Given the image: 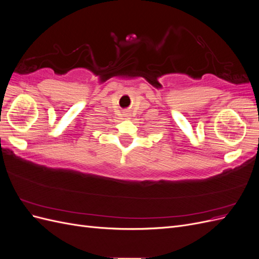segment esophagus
<instances>
[{"mask_svg":"<svg viewBox=\"0 0 259 259\" xmlns=\"http://www.w3.org/2000/svg\"><path fill=\"white\" fill-rule=\"evenodd\" d=\"M128 114H130V113H127V112H126V113H125V115H126V116H130Z\"/></svg>","mask_w":259,"mask_h":259,"instance_id":"1","label":"esophagus"}]
</instances>
